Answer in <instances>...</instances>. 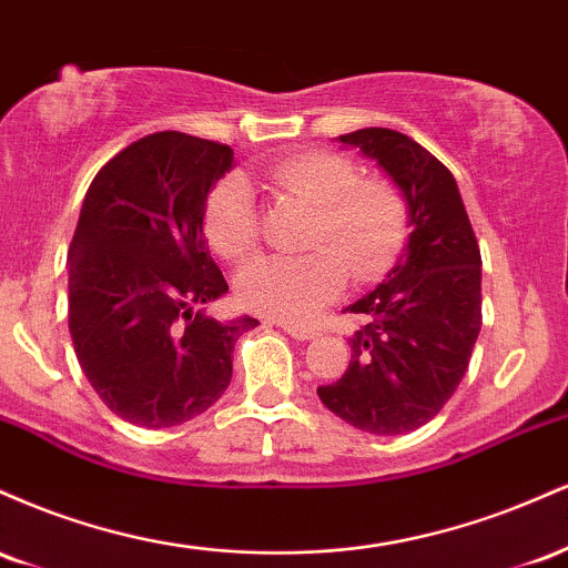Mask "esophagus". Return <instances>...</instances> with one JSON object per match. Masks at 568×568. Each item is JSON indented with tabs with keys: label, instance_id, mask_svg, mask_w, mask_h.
<instances>
[{
	"label": "esophagus",
	"instance_id": "34e87169",
	"mask_svg": "<svg viewBox=\"0 0 568 568\" xmlns=\"http://www.w3.org/2000/svg\"><path fill=\"white\" fill-rule=\"evenodd\" d=\"M285 334L298 338V342H306V338L315 336V328H306V325H293V323H277Z\"/></svg>",
	"mask_w": 568,
	"mask_h": 568
}]
</instances>
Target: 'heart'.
<instances>
[{
	"mask_svg": "<svg viewBox=\"0 0 568 568\" xmlns=\"http://www.w3.org/2000/svg\"><path fill=\"white\" fill-rule=\"evenodd\" d=\"M266 186L315 205L310 245H328L296 258L266 256L237 277L245 310L304 323L331 304L347 285L374 283L406 243V202L382 179H357L355 162L328 149H310L277 160L264 175ZM205 234L230 262L256 251L258 219L253 192L240 175L219 181L205 205Z\"/></svg>",
	"mask_w": 568,
	"mask_h": 568,
	"instance_id": "b5f03b06",
	"label": "heart"
}]
</instances>
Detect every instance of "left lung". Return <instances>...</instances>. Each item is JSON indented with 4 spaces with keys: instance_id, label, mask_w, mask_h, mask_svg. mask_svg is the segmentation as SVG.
<instances>
[{
    "instance_id": "8db88e82",
    "label": "left lung",
    "mask_w": 568,
    "mask_h": 568,
    "mask_svg": "<svg viewBox=\"0 0 568 568\" xmlns=\"http://www.w3.org/2000/svg\"><path fill=\"white\" fill-rule=\"evenodd\" d=\"M374 160L408 207V245L387 280L349 304L342 379L317 387L323 406L371 435L427 425L459 387L480 334V247L452 171L408 135L363 128L338 135Z\"/></svg>"
}]
</instances>
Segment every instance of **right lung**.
Returning a JSON list of instances; mask_svg holds the SVG:
<instances>
[{"mask_svg": "<svg viewBox=\"0 0 568 568\" xmlns=\"http://www.w3.org/2000/svg\"><path fill=\"white\" fill-rule=\"evenodd\" d=\"M234 152L162 130L98 171L69 247V331L93 389L130 425L194 419L232 382L234 342L256 317L200 306L230 291L202 234L205 202Z\"/></svg>", "mask_w": 568, "mask_h": 568, "instance_id": "right-lung-1", "label": "right lung"}]
</instances>
